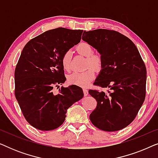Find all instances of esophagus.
I'll return each mask as SVG.
<instances>
[{
    "mask_svg": "<svg viewBox=\"0 0 158 158\" xmlns=\"http://www.w3.org/2000/svg\"><path fill=\"white\" fill-rule=\"evenodd\" d=\"M83 94H84V96H87L88 95V90L87 89H85V88H84V89H83Z\"/></svg>",
    "mask_w": 158,
    "mask_h": 158,
    "instance_id": "1",
    "label": "esophagus"
}]
</instances>
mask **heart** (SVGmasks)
<instances>
[{
  "mask_svg": "<svg viewBox=\"0 0 158 158\" xmlns=\"http://www.w3.org/2000/svg\"><path fill=\"white\" fill-rule=\"evenodd\" d=\"M77 52L86 58V65L90 66L96 70H99L103 64V60L100 55H94V49L89 44L81 42L76 47ZM71 53L66 52L62 57V64L65 70L70 68ZM95 72L92 68H88L84 72H75L68 76V82L70 84L81 87H85L94 78Z\"/></svg>",
  "mask_w": 158,
  "mask_h": 158,
  "instance_id": "1",
  "label": "heart"
}]
</instances>
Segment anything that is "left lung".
I'll use <instances>...</instances> for the list:
<instances>
[{
  "instance_id": "left-lung-1",
  "label": "left lung",
  "mask_w": 158,
  "mask_h": 158,
  "mask_svg": "<svg viewBox=\"0 0 158 158\" xmlns=\"http://www.w3.org/2000/svg\"><path fill=\"white\" fill-rule=\"evenodd\" d=\"M82 40L98 51L103 60L94 84L107 93L89 90L97 101L90 120L97 128L115 131L135 119L145 98L147 70L135 44L113 30L84 31Z\"/></svg>"
}]
</instances>
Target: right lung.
I'll use <instances>...</instances> for the list:
<instances>
[{
    "instance_id": "obj_1",
    "label": "right lung",
    "mask_w": 158,
    "mask_h": 158,
    "mask_svg": "<svg viewBox=\"0 0 158 158\" xmlns=\"http://www.w3.org/2000/svg\"><path fill=\"white\" fill-rule=\"evenodd\" d=\"M83 30L57 28L32 39L25 45L14 73L15 96L26 120L36 129L49 131L63 124L67 110L83 97L79 86L53 91L66 77L62 57L81 42Z\"/></svg>"
}]
</instances>
